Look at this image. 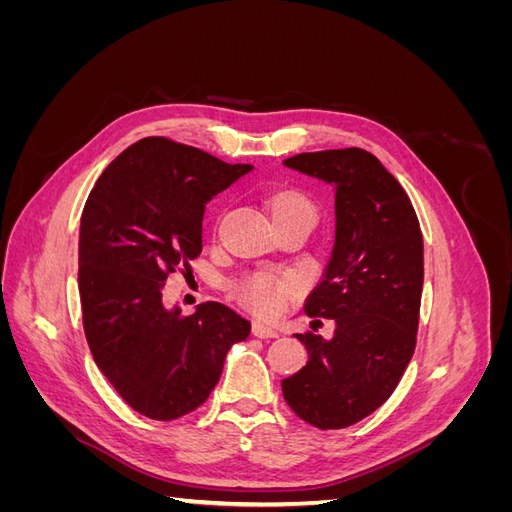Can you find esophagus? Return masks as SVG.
Masks as SVG:
<instances>
[{
	"mask_svg": "<svg viewBox=\"0 0 512 512\" xmlns=\"http://www.w3.org/2000/svg\"><path fill=\"white\" fill-rule=\"evenodd\" d=\"M252 335L260 337V339H273V337H280V331L271 327V324H267V322H254Z\"/></svg>",
	"mask_w": 512,
	"mask_h": 512,
	"instance_id": "1",
	"label": "esophagus"
}]
</instances>
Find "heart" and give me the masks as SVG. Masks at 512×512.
<instances>
[{"label": "heart", "mask_w": 512, "mask_h": 512, "mask_svg": "<svg viewBox=\"0 0 512 512\" xmlns=\"http://www.w3.org/2000/svg\"><path fill=\"white\" fill-rule=\"evenodd\" d=\"M269 211L275 222L282 218H290V215H301V218H307L309 222H316L318 218L314 200L301 190L275 192L269 200ZM292 292L294 282L265 271L247 275L237 284V297L258 314L280 312Z\"/></svg>", "instance_id": "obj_1"}]
</instances>
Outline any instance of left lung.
Here are the masks:
<instances>
[{"label":"left lung","mask_w":512,"mask_h":512,"mask_svg":"<svg viewBox=\"0 0 512 512\" xmlns=\"http://www.w3.org/2000/svg\"><path fill=\"white\" fill-rule=\"evenodd\" d=\"M288 168L335 185V247L305 314L333 339L297 333L307 365L282 380L286 404L318 429H346L393 395L416 348L423 232L406 190L359 147L299 153Z\"/></svg>","instance_id":"8db88e82"}]
</instances>
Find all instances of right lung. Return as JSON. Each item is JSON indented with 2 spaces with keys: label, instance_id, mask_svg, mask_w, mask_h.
I'll return each instance as SVG.
<instances>
[{
  "label": "right lung",
  "instance_id": "1",
  "mask_svg": "<svg viewBox=\"0 0 512 512\" xmlns=\"http://www.w3.org/2000/svg\"><path fill=\"white\" fill-rule=\"evenodd\" d=\"M252 168L149 136L106 166L85 203L79 292L87 344L119 397L153 421L203 406L226 352L250 335V322L222 303L183 316L164 307L162 292L170 273L188 271L203 252L207 200Z\"/></svg>",
  "mask_w": 512,
  "mask_h": 512
}]
</instances>
